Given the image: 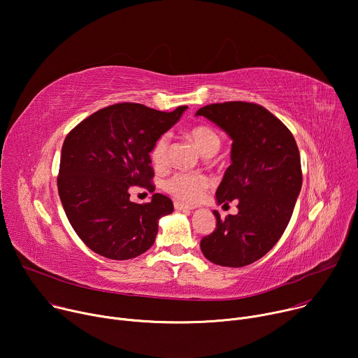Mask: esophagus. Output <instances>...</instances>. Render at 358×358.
Instances as JSON below:
<instances>
[{"label":"esophagus","mask_w":358,"mask_h":358,"mask_svg":"<svg viewBox=\"0 0 358 358\" xmlns=\"http://www.w3.org/2000/svg\"><path fill=\"white\" fill-rule=\"evenodd\" d=\"M173 206H175L176 210H193L192 206H187V205H185V203H182V202H179V201H176V202L173 203Z\"/></svg>","instance_id":"34e87169"}]
</instances>
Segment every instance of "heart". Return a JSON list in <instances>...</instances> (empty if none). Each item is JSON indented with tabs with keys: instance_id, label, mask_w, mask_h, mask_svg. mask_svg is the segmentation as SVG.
Returning <instances> with one entry per match:
<instances>
[{
	"instance_id": "obj_1",
	"label": "heart",
	"mask_w": 358,
	"mask_h": 358,
	"mask_svg": "<svg viewBox=\"0 0 358 358\" xmlns=\"http://www.w3.org/2000/svg\"><path fill=\"white\" fill-rule=\"evenodd\" d=\"M190 139L205 156H213L222 146L220 135L208 125H197L189 132ZM169 143L171 138L168 134L159 136L150 150L152 165L162 169L169 161ZM210 180L208 176L201 173L176 172L164 182V189L173 196L175 199L185 203H194L202 197L203 192L209 187Z\"/></svg>"
}]
</instances>
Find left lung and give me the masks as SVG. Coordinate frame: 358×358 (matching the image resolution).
<instances>
[{
  "label": "left lung",
  "mask_w": 358,
  "mask_h": 358,
  "mask_svg": "<svg viewBox=\"0 0 358 358\" xmlns=\"http://www.w3.org/2000/svg\"><path fill=\"white\" fill-rule=\"evenodd\" d=\"M223 129L231 143V165L216 190L219 205L237 201V215L220 219L201 241L215 264L243 267L263 257L285 233L301 189L297 143L271 112L252 102L212 103L196 112Z\"/></svg>",
  "instance_id": "8db88e82"
}]
</instances>
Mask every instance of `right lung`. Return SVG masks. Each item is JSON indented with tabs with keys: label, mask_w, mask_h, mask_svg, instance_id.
Listing matches in <instances>:
<instances>
[{
	"label": "right lung",
	"mask_w": 358,
	"mask_h": 358,
	"mask_svg": "<svg viewBox=\"0 0 358 358\" xmlns=\"http://www.w3.org/2000/svg\"><path fill=\"white\" fill-rule=\"evenodd\" d=\"M187 106L161 112L141 103H115L90 115L65 138L58 193L76 234L92 252L128 260L155 243L157 223L173 212L168 196L131 202L134 187L155 190L150 150Z\"/></svg>",
	"instance_id": "add662e5"
}]
</instances>
